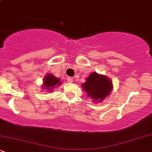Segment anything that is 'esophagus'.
Here are the masks:
<instances>
[{"mask_svg":"<svg viewBox=\"0 0 152 152\" xmlns=\"http://www.w3.org/2000/svg\"><path fill=\"white\" fill-rule=\"evenodd\" d=\"M66 79H67V81H68V82H69V83H72V82H73V78L70 77V76H69V77H67Z\"/></svg>","mask_w":152,"mask_h":152,"instance_id":"esophagus-1","label":"esophagus"}]
</instances>
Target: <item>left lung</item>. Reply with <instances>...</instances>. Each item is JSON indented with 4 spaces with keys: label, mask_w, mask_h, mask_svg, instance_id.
Here are the masks:
<instances>
[{
    "label": "left lung",
    "mask_w": 152,
    "mask_h": 152,
    "mask_svg": "<svg viewBox=\"0 0 152 152\" xmlns=\"http://www.w3.org/2000/svg\"><path fill=\"white\" fill-rule=\"evenodd\" d=\"M112 81L109 77L99 74L96 71L91 73L86 81L82 83V89L87 94L93 102H102L112 91Z\"/></svg>",
    "instance_id": "8db88e82"
}]
</instances>
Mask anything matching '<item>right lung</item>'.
<instances>
[{
    "instance_id": "1",
    "label": "right lung",
    "mask_w": 152,
    "mask_h": 152,
    "mask_svg": "<svg viewBox=\"0 0 152 152\" xmlns=\"http://www.w3.org/2000/svg\"><path fill=\"white\" fill-rule=\"evenodd\" d=\"M61 84H62V82L60 81V78L56 77L51 74H48L43 78V85L41 87L43 90L48 92H52L53 90L58 88Z\"/></svg>"
}]
</instances>
